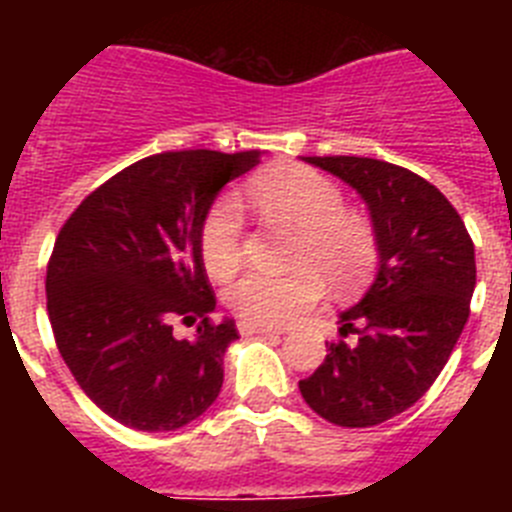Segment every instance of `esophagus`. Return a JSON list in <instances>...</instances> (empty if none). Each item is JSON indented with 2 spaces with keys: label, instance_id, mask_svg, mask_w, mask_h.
I'll use <instances>...</instances> for the list:
<instances>
[{
  "label": "esophagus",
  "instance_id": "1",
  "mask_svg": "<svg viewBox=\"0 0 512 512\" xmlns=\"http://www.w3.org/2000/svg\"><path fill=\"white\" fill-rule=\"evenodd\" d=\"M238 330H241L243 336H253V333H259V336H282V328H271V325H259V323H246L241 320L238 323Z\"/></svg>",
  "mask_w": 512,
  "mask_h": 512
}]
</instances>
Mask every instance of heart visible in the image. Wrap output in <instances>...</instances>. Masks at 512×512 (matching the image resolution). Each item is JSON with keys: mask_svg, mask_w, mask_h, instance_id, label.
Returning <instances> with one entry per match:
<instances>
[{"mask_svg": "<svg viewBox=\"0 0 512 512\" xmlns=\"http://www.w3.org/2000/svg\"><path fill=\"white\" fill-rule=\"evenodd\" d=\"M251 194L269 225L297 233L295 271L287 277L243 274L225 289V302L246 323L284 325L323 297V282L348 292L372 277L379 235L372 220L346 210L336 182L307 166H274L253 179ZM202 261L215 277H228L243 261V212L233 194L212 202L200 228Z\"/></svg>", "mask_w": 512, "mask_h": 512, "instance_id": "obj_1", "label": "heart"}]
</instances>
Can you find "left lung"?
Returning <instances> with one entry per match:
<instances>
[{"label":"left lung","instance_id":"left-lung-1","mask_svg":"<svg viewBox=\"0 0 512 512\" xmlns=\"http://www.w3.org/2000/svg\"><path fill=\"white\" fill-rule=\"evenodd\" d=\"M305 161L364 197L379 271L364 300L341 315V336L300 379V392L328 423L369 428L415 405L449 361L477 284L474 243L454 205L410 169L361 156Z\"/></svg>","mask_w":512,"mask_h":512}]
</instances>
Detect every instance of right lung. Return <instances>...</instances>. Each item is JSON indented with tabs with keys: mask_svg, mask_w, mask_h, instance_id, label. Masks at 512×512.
<instances>
[{
	"mask_svg": "<svg viewBox=\"0 0 512 512\" xmlns=\"http://www.w3.org/2000/svg\"><path fill=\"white\" fill-rule=\"evenodd\" d=\"M259 151H166L84 197L53 246L45 297L53 338L99 410L138 431H176L223 387L233 320L215 323L200 228L217 192ZM176 319L198 336L173 338Z\"/></svg>",
	"mask_w": 512,
	"mask_h": 512,
	"instance_id": "add662e5",
	"label": "right lung"
}]
</instances>
